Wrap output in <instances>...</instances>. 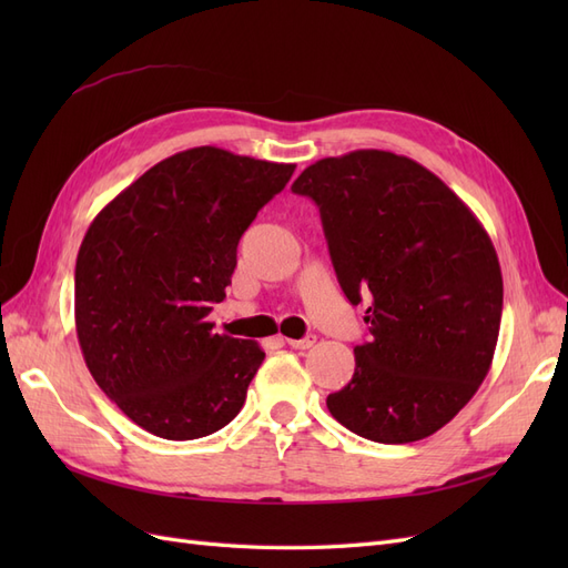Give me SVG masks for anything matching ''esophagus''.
Returning <instances> with one entry per match:
<instances>
[{"label":"esophagus","mask_w":568,"mask_h":568,"mask_svg":"<svg viewBox=\"0 0 568 568\" xmlns=\"http://www.w3.org/2000/svg\"><path fill=\"white\" fill-rule=\"evenodd\" d=\"M315 336L311 334V336H303V338H286V343L291 348H296V351H307L311 346H315Z\"/></svg>","instance_id":"obj_1"}]
</instances>
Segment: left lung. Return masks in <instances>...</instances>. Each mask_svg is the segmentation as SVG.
<instances>
[{
	"label": "left lung",
	"instance_id": "1",
	"mask_svg": "<svg viewBox=\"0 0 568 568\" xmlns=\"http://www.w3.org/2000/svg\"><path fill=\"white\" fill-rule=\"evenodd\" d=\"M291 192L320 205L346 298H372L332 417L376 443H415L467 405L490 369L503 272L478 217L417 161L379 149L307 165Z\"/></svg>",
	"mask_w": 568,
	"mask_h": 568
}]
</instances>
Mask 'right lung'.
I'll return each instance as SVG.
<instances>
[{"instance_id": "add662e5", "label": "right lung", "mask_w": 568, "mask_h": 568, "mask_svg": "<svg viewBox=\"0 0 568 568\" xmlns=\"http://www.w3.org/2000/svg\"><path fill=\"white\" fill-rule=\"evenodd\" d=\"M294 163L217 146L175 153L99 211L75 263V329L97 386L142 426L192 440L244 407L265 353L215 334L239 239Z\"/></svg>"}]
</instances>
